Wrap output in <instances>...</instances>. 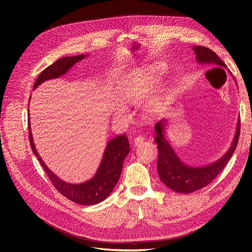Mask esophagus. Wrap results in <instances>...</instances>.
Returning <instances> with one entry per match:
<instances>
[{
  "label": "esophagus",
  "mask_w": 252,
  "mask_h": 252,
  "mask_svg": "<svg viewBox=\"0 0 252 252\" xmlns=\"http://www.w3.org/2000/svg\"><path fill=\"white\" fill-rule=\"evenodd\" d=\"M143 141H145V137H143V136H136V137L134 138V140H133V145H134L135 147L140 146Z\"/></svg>",
  "instance_id": "34e87169"
}]
</instances>
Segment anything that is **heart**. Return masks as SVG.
<instances>
[{"label":"heart","mask_w":252,"mask_h":252,"mask_svg":"<svg viewBox=\"0 0 252 252\" xmlns=\"http://www.w3.org/2000/svg\"><path fill=\"white\" fill-rule=\"evenodd\" d=\"M162 67L158 64L151 65L147 68L139 69L135 73L126 77L118 89V97L123 102L126 103H139L146 99L148 95L154 91L157 78L161 73ZM163 94H160L153 103L149 106L148 112L151 114L158 113L163 105ZM126 111L123 107H117L115 110L116 117H124Z\"/></svg>","instance_id":"obj_1"}]
</instances>
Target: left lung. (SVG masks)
Here are the masks:
<instances>
[{
    "label": "left lung",
    "instance_id": "obj_1",
    "mask_svg": "<svg viewBox=\"0 0 252 252\" xmlns=\"http://www.w3.org/2000/svg\"><path fill=\"white\" fill-rule=\"evenodd\" d=\"M192 50L195 53L196 61L199 64L226 67V64L210 49L195 46ZM166 126L167 120L162 119L155 126L157 133L155 140L158 143V172L160 181L167 188L179 193H190L209 185L231 158L237 147L240 132V122L238 120L231 146L220 159L203 166H190L178 158L168 140L165 138L164 132Z\"/></svg>",
    "mask_w": 252,
    "mask_h": 252
}]
</instances>
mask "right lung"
<instances>
[{
  "mask_svg": "<svg viewBox=\"0 0 252 252\" xmlns=\"http://www.w3.org/2000/svg\"><path fill=\"white\" fill-rule=\"evenodd\" d=\"M88 55H79L74 57H63L53 64L45 68L38 79L35 80L33 85V90L38 88L41 84L48 80L57 79L66 74L75 63L84 60ZM31 99V98H30ZM30 116V114H29ZM29 139L31 148L33 155L37 157L40 163L47 172L52 184L57 189V190L69 200L83 205H93L104 200L114 190L117 183L119 182L123 164L126 157L129 153V142L127 136L125 134L116 136L112 140L107 142L105 147L102 159L100 164L94 174L90 181L73 185L63 182V179L58 177L49 167L45 164L44 160L41 158L40 155L35 150L32 134L31 131V123L29 117Z\"/></svg>",
  "mask_w": 252,
  "mask_h": 252,
  "instance_id": "add662e5",
  "label": "right lung"
}]
</instances>
